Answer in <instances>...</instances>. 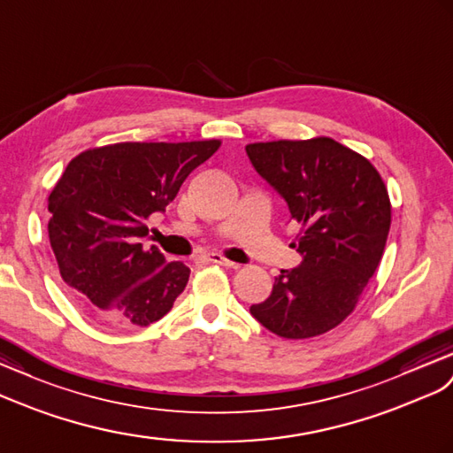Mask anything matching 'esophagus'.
<instances>
[{
	"instance_id": "34e87169",
	"label": "esophagus",
	"mask_w": 453,
	"mask_h": 453,
	"mask_svg": "<svg viewBox=\"0 0 453 453\" xmlns=\"http://www.w3.org/2000/svg\"><path fill=\"white\" fill-rule=\"evenodd\" d=\"M206 260L208 262H212V264H219V265H226V268H239V264L237 262H231V260H227V258H224L222 254H218V252H211V254H206Z\"/></svg>"
}]
</instances>
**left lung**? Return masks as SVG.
Returning <instances> with one entry per match:
<instances>
[{
    "label": "left lung",
    "instance_id": "8db88e82",
    "mask_svg": "<svg viewBox=\"0 0 453 453\" xmlns=\"http://www.w3.org/2000/svg\"><path fill=\"white\" fill-rule=\"evenodd\" d=\"M245 150L300 224L293 249L303 257L250 314L283 339L318 337L350 314L377 270L390 229L387 188L367 158L331 137Z\"/></svg>",
    "mask_w": 453,
    "mask_h": 453
}]
</instances>
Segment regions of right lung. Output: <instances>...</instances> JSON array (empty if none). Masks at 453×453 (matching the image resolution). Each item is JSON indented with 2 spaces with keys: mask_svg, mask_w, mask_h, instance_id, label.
Instances as JSON below:
<instances>
[{
  "mask_svg": "<svg viewBox=\"0 0 453 453\" xmlns=\"http://www.w3.org/2000/svg\"><path fill=\"white\" fill-rule=\"evenodd\" d=\"M218 147V139L116 143L68 162L50 195L48 231L80 308L114 327H147L168 314L189 268L147 247V222L166 211L185 178Z\"/></svg>",
  "mask_w": 453,
  "mask_h": 453,
  "instance_id": "right-lung-1",
  "label": "right lung"
}]
</instances>
